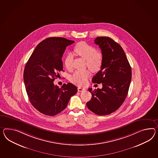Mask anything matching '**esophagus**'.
<instances>
[{
    "instance_id": "esophagus-1",
    "label": "esophagus",
    "mask_w": 158,
    "mask_h": 158,
    "mask_svg": "<svg viewBox=\"0 0 158 158\" xmlns=\"http://www.w3.org/2000/svg\"><path fill=\"white\" fill-rule=\"evenodd\" d=\"M84 90H85V88H81V87H78V91L80 92H83V91H84Z\"/></svg>"
}]
</instances>
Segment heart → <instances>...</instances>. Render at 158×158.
Returning <instances> with one entry per match:
<instances>
[{
	"mask_svg": "<svg viewBox=\"0 0 158 158\" xmlns=\"http://www.w3.org/2000/svg\"><path fill=\"white\" fill-rule=\"evenodd\" d=\"M78 56L86 60V65L93 72H97L101 69L103 62V56L100 52H96V49L85 42L78 44L74 49ZM73 55L69 54L65 59V66L68 69H72ZM90 76L89 70H76L70 77V80L74 84L82 86L85 85L87 80Z\"/></svg>",
	"mask_w": 158,
	"mask_h": 158,
	"instance_id": "1",
	"label": "heart"
}]
</instances>
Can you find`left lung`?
Segmentation results:
<instances>
[{"label": "left lung", "instance_id": "1", "mask_svg": "<svg viewBox=\"0 0 158 158\" xmlns=\"http://www.w3.org/2000/svg\"><path fill=\"white\" fill-rule=\"evenodd\" d=\"M94 44L99 46L103 56L101 70L92 82L102 84V88H89L92 97L86 103L89 110L104 116L118 109L125 100L132 78L130 63L122 46L108 36H98Z\"/></svg>", "mask_w": 158, "mask_h": 158}]
</instances>
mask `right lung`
I'll return each instance as SVG.
<instances>
[{
  "label": "right lung",
  "mask_w": 158,
  "mask_h": 158,
  "mask_svg": "<svg viewBox=\"0 0 158 158\" xmlns=\"http://www.w3.org/2000/svg\"><path fill=\"white\" fill-rule=\"evenodd\" d=\"M74 41L50 37L36 46L24 68V85L29 100L39 112L54 116L66 108L70 97L77 92L72 83L60 88L54 81L63 71L62 58L66 47Z\"/></svg>",
  "instance_id": "obj_1"
}]
</instances>
